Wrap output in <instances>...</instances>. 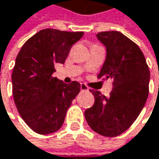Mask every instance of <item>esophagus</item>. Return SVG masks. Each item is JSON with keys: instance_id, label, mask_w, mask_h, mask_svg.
I'll use <instances>...</instances> for the list:
<instances>
[{"instance_id": "34e87169", "label": "esophagus", "mask_w": 159, "mask_h": 159, "mask_svg": "<svg viewBox=\"0 0 159 159\" xmlns=\"http://www.w3.org/2000/svg\"><path fill=\"white\" fill-rule=\"evenodd\" d=\"M81 90L82 91H89V88L85 84H81Z\"/></svg>"}]
</instances>
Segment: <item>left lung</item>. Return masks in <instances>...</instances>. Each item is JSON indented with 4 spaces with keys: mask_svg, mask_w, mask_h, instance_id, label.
Here are the masks:
<instances>
[{
    "mask_svg": "<svg viewBox=\"0 0 159 159\" xmlns=\"http://www.w3.org/2000/svg\"><path fill=\"white\" fill-rule=\"evenodd\" d=\"M97 38L106 47L99 79L113 80L109 97L90 90L95 102L85 111L89 126L105 137L126 131L142 112L149 93L150 71L140 47L119 31H102Z\"/></svg>",
    "mask_w": 159,
    "mask_h": 159,
    "instance_id": "left-lung-1",
    "label": "left lung"
}]
</instances>
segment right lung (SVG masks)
<instances>
[{
  "label": "right lung",
  "instance_id": "1",
  "mask_svg": "<svg viewBox=\"0 0 159 159\" xmlns=\"http://www.w3.org/2000/svg\"><path fill=\"white\" fill-rule=\"evenodd\" d=\"M84 35L83 31L42 30L21 47L12 73L13 96L25 123L36 133L58 130L72 100L81 86L65 84L52 74L56 63L63 64L70 47Z\"/></svg>",
  "mask_w": 159,
  "mask_h": 159
}]
</instances>
